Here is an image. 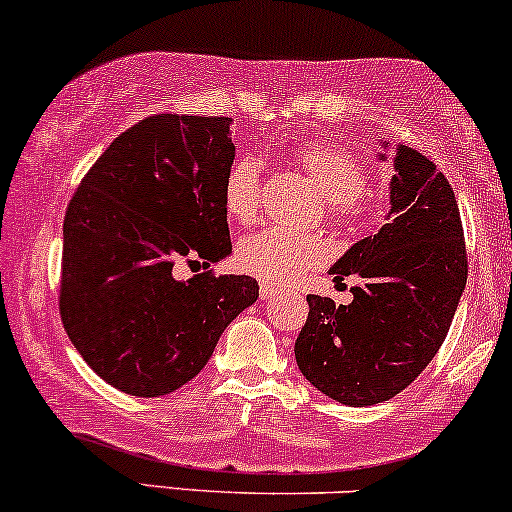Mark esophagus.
Instances as JSON below:
<instances>
[{
  "mask_svg": "<svg viewBox=\"0 0 512 512\" xmlns=\"http://www.w3.org/2000/svg\"><path fill=\"white\" fill-rule=\"evenodd\" d=\"M274 295H276V291H274V288L264 286V283H262V286H260V298H262V300H272V298H274Z\"/></svg>",
  "mask_w": 512,
  "mask_h": 512,
  "instance_id": "esophagus-1",
  "label": "esophagus"
}]
</instances>
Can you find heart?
Segmentation results:
<instances>
[{
    "mask_svg": "<svg viewBox=\"0 0 512 512\" xmlns=\"http://www.w3.org/2000/svg\"><path fill=\"white\" fill-rule=\"evenodd\" d=\"M295 162L326 195V217L336 226L357 229L365 224L369 214L367 171L360 159L334 143H310L295 152ZM224 202L240 224L257 219L262 205V169L255 159L240 157L229 166ZM236 257L240 267L260 281L286 286L326 260V245L312 236L264 229L240 240Z\"/></svg>",
    "mask_w": 512,
    "mask_h": 512,
    "instance_id": "1",
    "label": "heart"
}]
</instances>
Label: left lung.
<instances>
[{
	"mask_svg": "<svg viewBox=\"0 0 512 512\" xmlns=\"http://www.w3.org/2000/svg\"><path fill=\"white\" fill-rule=\"evenodd\" d=\"M384 157V155H381ZM389 224L331 267L355 276L353 303L307 295L295 341L300 372L343 405H374L410 386L446 341L467 281V250L451 183L422 152L400 145Z\"/></svg>",
	"mask_w": 512,
	"mask_h": 512,
	"instance_id": "8db88e82",
	"label": "left lung"
}]
</instances>
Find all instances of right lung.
<instances>
[{"label": "right lung", "mask_w": 512, "mask_h": 512, "mask_svg": "<svg viewBox=\"0 0 512 512\" xmlns=\"http://www.w3.org/2000/svg\"><path fill=\"white\" fill-rule=\"evenodd\" d=\"M229 123L147 116L97 157L66 207L61 322L92 372L123 393L157 398L188 384L260 295L252 276H174L181 262L209 267L231 252Z\"/></svg>", "instance_id": "obj_1"}]
</instances>
